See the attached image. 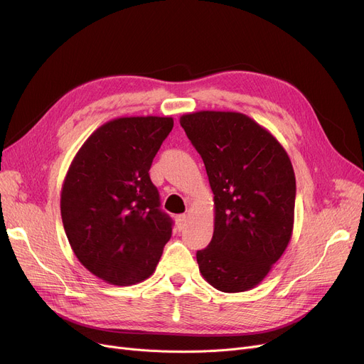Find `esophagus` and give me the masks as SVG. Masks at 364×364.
<instances>
[{"mask_svg": "<svg viewBox=\"0 0 364 364\" xmlns=\"http://www.w3.org/2000/svg\"><path fill=\"white\" fill-rule=\"evenodd\" d=\"M176 221H177V225H178L180 230H183L184 225H186V221H187V215H186V214L177 215V217H176Z\"/></svg>", "mask_w": 364, "mask_h": 364, "instance_id": "34e87169", "label": "esophagus"}]
</instances>
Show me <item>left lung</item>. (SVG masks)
Returning a JSON list of instances; mask_svg holds the SVG:
<instances>
[{
  "instance_id": "1",
  "label": "left lung",
  "mask_w": 364,
  "mask_h": 364,
  "mask_svg": "<svg viewBox=\"0 0 364 364\" xmlns=\"http://www.w3.org/2000/svg\"><path fill=\"white\" fill-rule=\"evenodd\" d=\"M180 124L200 155L214 193L213 240L196 252L203 279L221 292L250 291L292 236L296 184L288 153L237 112L202 110Z\"/></svg>"
}]
</instances>
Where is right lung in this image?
<instances>
[{
  "label": "right lung",
  "instance_id": "1",
  "mask_svg": "<svg viewBox=\"0 0 364 364\" xmlns=\"http://www.w3.org/2000/svg\"><path fill=\"white\" fill-rule=\"evenodd\" d=\"M174 121L131 117L106 122L76 153L60 213L76 258L94 276L129 286L155 272L172 233L149 169Z\"/></svg>",
  "mask_w": 364,
  "mask_h": 364
}]
</instances>
